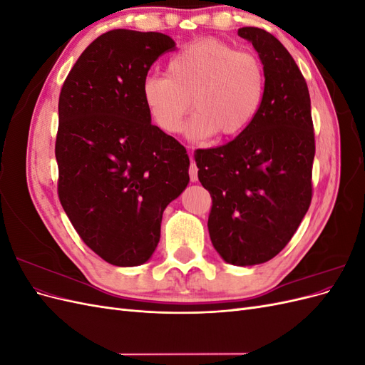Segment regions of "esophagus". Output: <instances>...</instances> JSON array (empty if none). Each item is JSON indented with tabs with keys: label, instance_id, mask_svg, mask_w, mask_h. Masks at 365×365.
I'll use <instances>...</instances> for the list:
<instances>
[{
	"label": "esophagus",
	"instance_id": "34e87169",
	"mask_svg": "<svg viewBox=\"0 0 365 365\" xmlns=\"http://www.w3.org/2000/svg\"><path fill=\"white\" fill-rule=\"evenodd\" d=\"M189 176H190V181L196 182L197 181V168H196V163L192 161L189 165Z\"/></svg>",
	"mask_w": 365,
	"mask_h": 365
}]
</instances>
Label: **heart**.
Here are the masks:
<instances>
[{"label": "heart", "instance_id": "obj_1", "mask_svg": "<svg viewBox=\"0 0 365 365\" xmlns=\"http://www.w3.org/2000/svg\"><path fill=\"white\" fill-rule=\"evenodd\" d=\"M264 97V70L254 53L222 41L202 39L170 58L168 74H149L141 85L146 111L160 130L176 134L196 113L189 134L235 138L256 120Z\"/></svg>", "mask_w": 365, "mask_h": 365}]
</instances>
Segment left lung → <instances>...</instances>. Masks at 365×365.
Wrapping results in <instances>:
<instances>
[{"instance_id":"8db88e82","label":"left lung","mask_w":365,"mask_h":365,"mask_svg":"<svg viewBox=\"0 0 365 365\" xmlns=\"http://www.w3.org/2000/svg\"><path fill=\"white\" fill-rule=\"evenodd\" d=\"M264 70V97L233 141L197 149V178L212 196L208 233L225 262L250 267L288 245L312 201L315 135L302 71L267 30L242 27Z\"/></svg>"}]
</instances>
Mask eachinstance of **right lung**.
<instances>
[{
    "instance_id": "1",
    "label": "right lung",
    "mask_w": 365,
    "mask_h": 365,
    "mask_svg": "<svg viewBox=\"0 0 365 365\" xmlns=\"http://www.w3.org/2000/svg\"><path fill=\"white\" fill-rule=\"evenodd\" d=\"M175 42L117 29L93 41L59 96V201L77 235L115 267L155 251L164 208L189 184V155L155 125L141 98L150 65Z\"/></svg>"
}]
</instances>
